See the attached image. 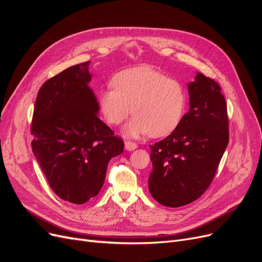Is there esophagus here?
<instances>
[{"label":"esophagus","instance_id":"obj_1","mask_svg":"<svg viewBox=\"0 0 262 262\" xmlns=\"http://www.w3.org/2000/svg\"><path fill=\"white\" fill-rule=\"evenodd\" d=\"M124 147L128 149V150H133L138 147L136 142H132V141H125L124 142Z\"/></svg>","mask_w":262,"mask_h":262}]
</instances>
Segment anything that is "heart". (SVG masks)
<instances>
[{
    "instance_id": "heart-1",
    "label": "heart",
    "mask_w": 262,
    "mask_h": 262,
    "mask_svg": "<svg viewBox=\"0 0 262 262\" xmlns=\"http://www.w3.org/2000/svg\"><path fill=\"white\" fill-rule=\"evenodd\" d=\"M112 84L99 94L100 112L113 125L122 123L132 113L134 117L124 128L129 137H166L184 118V85L160 71L148 66L124 70L113 77Z\"/></svg>"
}]
</instances>
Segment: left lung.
<instances>
[{
    "instance_id": "left-lung-1",
    "label": "left lung",
    "mask_w": 262,
    "mask_h": 262,
    "mask_svg": "<svg viewBox=\"0 0 262 262\" xmlns=\"http://www.w3.org/2000/svg\"><path fill=\"white\" fill-rule=\"evenodd\" d=\"M190 109L167 138L150 147L148 189L165 207L195 201L209 188L228 144V116L220 85L198 73L188 85Z\"/></svg>"
}]
</instances>
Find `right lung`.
I'll return each mask as SVG.
<instances>
[{"mask_svg":"<svg viewBox=\"0 0 262 262\" xmlns=\"http://www.w3.org/2000/svg\"><path fill=\"white\" fill-rule=\"evenodd\" d=\"M89 66L68 68L42 84L30 126L31 148L52 191L74 204L98 194L109 161L123 152V140L97 116Z\"/></svg>","mask_w":262,"mask_h":262,"instance_id":"1","label":"right lung"}]
</instances>
